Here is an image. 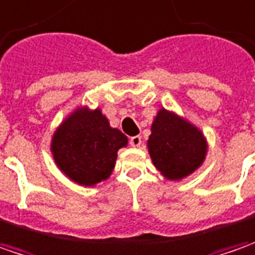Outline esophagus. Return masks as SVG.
<instances>
[{"mask_svg":"<svg viewBox=\"0 0 255 255\" xmlns=\"http://www.w3.org/2000/svg\"><path fill=\"white\" fill-rule=\"evenodd\" d=\"M129 142L132 144L133 147H139L140 144H142V137L140 136H132L130 139H129Z\"/></svg>","mask_w":255,"mask_h":255,"instance_id":"34e87169","label":"esophagus"}]
</instances>
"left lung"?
I'll list each match as a JSON object with an SVG mask.
<instances>
[{
  "label": "left lung",
  "mask_w": 255,
  "mask_h": 255,
  "mask_svg": "<svg viewBox=\"0 0 255 255\" xmlns=\"http://www.w3.org/2000/svg\"><path fill=\"white\" fill-rule=\"evenodd\" d=\"M147 150L164 179L183 180L206 160L209 143L194 123L173 111L160 108L150 128Z\"/></svg>",
  "instance_id": "1"
}]
</instances>
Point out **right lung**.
<instances>
[{"mask_svg":"<svg viewBox=\"0 0 255 255\" xmlns=\"http://www.w3.org/2000/svg\"><path fill=\"white\" fill-rule=\"evenodd\" d=\"M128 137L112 128L99 108L76 106L59 123L51 139L55 164L65 176L81 186H96L111 177L119 149Z\"/></svg>","mask_w":255,"mask_h":255,"instance_id":"obj_1","label":"right lung"}]
</instances>
